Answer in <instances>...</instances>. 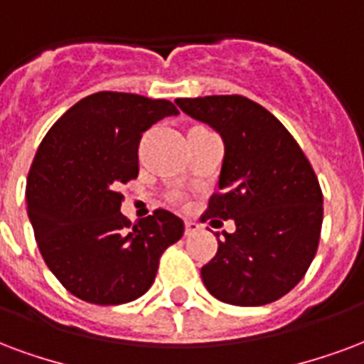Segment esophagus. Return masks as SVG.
Here are the masks:
<instances>
[{
  "instance_id": "34e87169",
  "label": "esophagus",
  "mask_w": 364,
  "mask_h": 364,
  "mask_svg": "<svg viewBox=\"0 0 364 364\" xmlns=\"http://www.w3.org/2000/svg\"><path fill=\"white\" fill-rule=\"evenodd\" d=\"M198 231H200V225H198V223L193 222V220H187V222H185V235H195Z\"/></svg>"
}]
</instances>
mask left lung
<instances>
[{"instance_id":"obj_1","label":"left lung","mask_w":364,"mask_h":364,"mask_svg":"<svg viewBox=\"0 0 364 364\" xmlns=\"http://www.w3.org/2000/svg\"><path fill=\"white\" fill-rule=\"evenodd\" d=\"M175 104L208 123L225 144L220 191L208 218L233 220L203 282L218 301L260 306L278 301L303 279L322 230V189L291 133L252 100L231 96L177 98Z\"/></svg>"}]
</instances>
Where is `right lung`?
I'll return each instance as SVG.
<instances>
[{
    "label": "right lung",
    "instance_id": "obj_1",
    "mask_svg": "<svg viewBox=\"0 0 364 364\" xmlns=\"http://www.w3.org/2000/svg\"><path fill=\"white\" fill-rule=\"evenodd\" d=\"M168 100L96 92L61 115L40 142L26 179V210L40 255L67 291L92 305H123L154 284L160 257L183 237L181 218L158 208L131 223L117 187L139 175L142 133Z\"/></svg>",
    "mask_w": 364,
    "mask_h": 364
}]
</instances>
